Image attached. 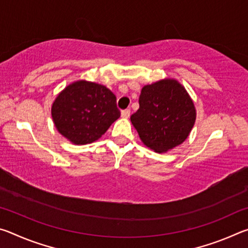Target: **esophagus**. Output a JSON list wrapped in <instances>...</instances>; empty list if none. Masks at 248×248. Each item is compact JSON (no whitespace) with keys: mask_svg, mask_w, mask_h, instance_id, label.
Segmentation results:
<instances>
[{"mask_svg":"<svg viewBox=\"0 0 248 248\" xmlns=\"http://www.w3.org/2000/svg\"><path fill=\"white\" fill-rule=\"evenodd\" d=\"M121 117H123V118H129V117H130V109H124V110L121 111Z\"/></svg>","mask_w":248,"mask_h":248,"instance_id":"esophagus-1","label":"esophagus"}]
</instances>
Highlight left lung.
<instances>
[{
  "label": "left lung",
  "mask_w": 248,
  "mask_h": 248,
  "mask_svg": "<svg viewBox=\"0 0 248 248\" xmlns=\"http://www.w3.org/2000/svg\"><path fill=\"white\" fill-rule=\"evenodd\" d=\"M139 105L130 119L148 148L165 153L189 136L196 121V108L178 81L165 78L143 86Z\"/></svg>",
  "instance_id": "obj_1"
}]
</instances>
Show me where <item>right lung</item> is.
Returning a JSON list of instances; mask_svg holds the SVG:
<instances>
[{
    "mask_svg": "<svg viewBox=\"0 0 248 248\" xmlns=\"http://www.w3.org/2000/svg\"><path fill=\"white\" fill-rule=\"evenodd\" d=\"M53 124L74 144L98 140L119 118L116 96L102 84L77 81L59 93L51 107Z\"/></svg>",
    "mask_w": 248,
    "mask_h": 248,
    "instance_id": "obj_1",
    "label": "right lung"
}]
</instances>
